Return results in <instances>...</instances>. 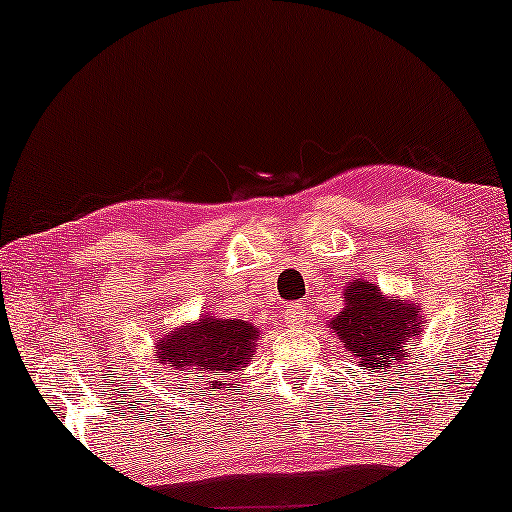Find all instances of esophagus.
I'll list each match as a JSON object with an SVG mask.
<instances>
[{"instance_id":"esophagus-1","label":"esophagus","mask_w":512,"mask_h":512,"mask_svg":"<svg viewBox=\"0 0 512 512\" xmlns=\"http://www.w3.org/2000/svg\"><path fill=\"white\" fill-rule=\"evenodd\" d=\"M307 310H305V305L303 303H293V305H289L284 310V321L289 326H303L305 324V314Z\"/></svg>"}]
</instances>
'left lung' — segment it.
Masks as SVG:
<instances>
[{"label":"left lung","mask_w":512,"mask_h":512,"mask_svg":"<svg viewBox=\"0 0 512 512\" xmlns=\"http://www.w3.org/2000/svg\"><path fill=\"white\" fill-rule=\"evenodd\" d=\"M342 296L345 307L328 321V331L338 335L363 373H398L422 335V305L387 296L368 279H352Z\"/></svg>","instance_id":"left-lung-1"}]
</instances>
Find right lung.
Listing matches in <instances>:
<instances>
[{"label": "right lung", "instance_id": "1", "mask_svg": "<svg viewBox=\"0 0 512 512\" xmlns=\"http://www.w3.org/2000/svg\"><path fill=\"white\" fill-rule=\"evenodd\" d=\"M261 331L242 319L214 317L205 312L191 324L172 328L156 340L153 359L172 368L174 373L193 375L209 384V389H223V375L247 368L256 352ZM228 389V387H226Z\"/></svg>", "mask_w": 512, "mask_h": 512}]
</instances>
